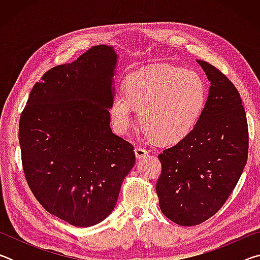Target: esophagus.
Returning a JSON list of instances; mask_svg holds the SVG:
<instances>
[{
    "label": "esophagus",
    "mask_w": 260,
    "mask_h": 260,
    "mask_svg": "<svg viewBox=\"0 0 260 260\" xmlns=\"http://www.w3.org/2000/svg\"><path fill=\"white\" fill-rule=\"evenodd\" d=\"M135 157H136V159H141V158H144V157H147L148 156V150H146V149L144 148H142V147H138V148H135Z\"/></svg>",
    "instance_id": "esophagus-1"
}]
</instances>
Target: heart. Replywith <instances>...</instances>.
I'll list each match as a JSON object with an SVG mask.
<instances>
[{
    "mask_svg": "<svg viewBox=\"0 0 260 260\" xmlns=\"http://www.w3.org/2000/svg\"><path fill=\"white\" fill-rule=\"evenodd\" d=\"M126 93L111 101V119L119 133H128L140 111L148 140L175 144L195 128L205 108L208 89L199 73L173 65H157L132 72Z\"/></svg>",
    "mask_w": 260,
    "mask_h": 260,
    "instance_id": "b5f03b06",
    "label": "heart"
}]
</instances>
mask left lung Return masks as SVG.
I'll return each instance as SVG.
<instances>
[{
	"instance_id": "1",
	"label": "left lung",
	"mask_w": 260,
	"mask_h": 260,
	"mask_svg": "<svg viewBox=\"0 0 260 260\" xmlns=\"http://www.w3.org/2000/svg\"><path fill=\"white\" fill-rule=\"evenodd\" d=\"M210 81L200 121L186 139L158 158L159 208L180 226H195L225 204L248 159V124L235 86L208 61L197 59Z\"/></svg>"
}]
</instances>
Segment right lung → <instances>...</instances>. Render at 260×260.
Masks as SVG:
<instances>
[{"instance_id":"obj_1","label":"right lung","mask_w":260,"mask_h":260,"mask_svg":"<svg viewBox=\"0 0 260 260\" xmlns=\"http://www.w3.org/2000/svg\"><path fill=\"white\" fill-rule=\"evenodd\" d=\"M119 56L99 45L43 74L19 121L24 173L48 212L95 226L116 206L135 164L133 146L112 133L110 107Z\"/></svg>"}]
</instances>
